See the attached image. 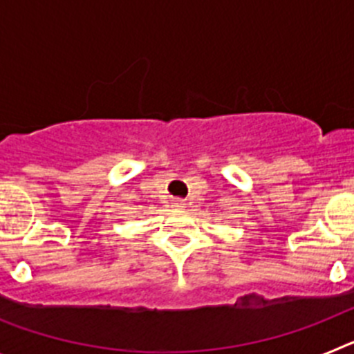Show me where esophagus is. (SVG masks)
<instances>
[{
	"label": "esophagus",
	"instance_id": "esophagus-1",
	"mask_svg": "<svg viewBox=\"0 0 354 354\" xmlns=\"http://www.w3.org/2000/svg\"><path fill=\"white\" fill-rule=\"evenodd\" d=\"M174 207H177V209H183V207H186V204H184V200H174Z\"/></svg>",
	"mask_w": 354,
	"mask_h": 354
}]
</instances>
